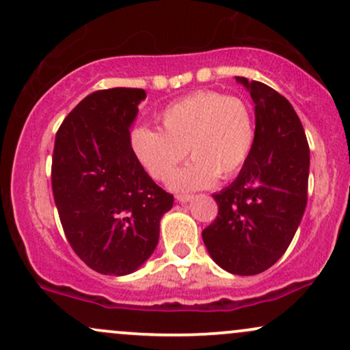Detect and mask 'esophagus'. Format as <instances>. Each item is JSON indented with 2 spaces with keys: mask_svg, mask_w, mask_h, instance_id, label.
<instances>
[{
  "mask_svg": "<svg viewBox=\"0 0 350 350\" xmlns=\"http://www.w3.org/2000/svg\"><path fill=\"white\" fill-rule=\"evenodd\" d=\"M192 199H194V196H192V194H178V196H176V200H178V202H180V204L191 202Z\"/></svg>",
  "mask_w": 350,
  "mask_h": 350,
  "instance_id": "1",
  "label": "esophagus"
}]
</instances>
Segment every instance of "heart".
Instances as JSON below:
<instances>
[{
	"mask_svg": "<svg viewBox=\"0 0 350 350\" xmlns=\"http://www.w3.org/2000/svg\"><path fill=\"white\" fill-rule=\"evenodd\" d=\"M163 130L138 126L131 146L154 179L167 183L187 150L194 161L178 172L172 186L192 191L230 178L243 167L255 144V115L243 98L220 92H198L161 113Z\"/></svg>",
	"mask_w": 350,
	"mask_h": 350,
	"instance_id": "1",
	"label": "heart"
}]
</instances>
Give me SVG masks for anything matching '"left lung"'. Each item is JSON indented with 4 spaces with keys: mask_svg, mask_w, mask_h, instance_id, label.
Wrapping results in <instances>:
<instances>
[{
    "mask_svg": "<svg viewBox=\"0 0 350 350\" xmlns=\"http://www.w3.org/2000/svg\"><path fill=\"white\" fill-rule=\"evenodd\" d=\"M255 103V144L230 186L214 194L219 215L202 230L208 255L232 275H258L290 247L308 202L309 146L283 95L235 77Z\"/></svg>",
    "mask_w": 350,
    "mask_h": 350,
    "instance_id": "left-lung-1",
    "label": "left lung"
}]
</instances>
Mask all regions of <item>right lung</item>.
<instances>
[{
	"mask_svg": "<svg viewBox=\"0 0 350 350\" xmlns=\"http://www.w3.org/2000/svg\"><path fill=\"white\" fill-rule=\"evenodd\" d=\"M143 88L87 95L55 135L52 192L70 247L92 270L123 276L154 252L174 198L144 171L130 128Z\"/></svg>",
	"mask_w": 350,
	"mask_h": 350,
	"instance_id": "1",
	"label": "right lung"
}]
</instances>
